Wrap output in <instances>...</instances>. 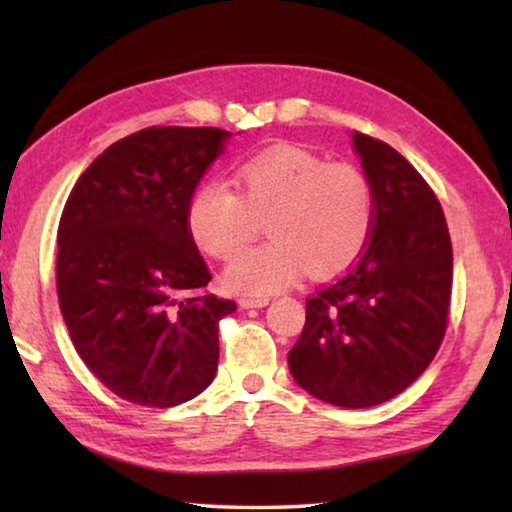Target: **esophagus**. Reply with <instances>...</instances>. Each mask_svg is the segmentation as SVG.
<instances>
[{
	"mask_svg": "<svg viewBox=\"0 0 512 512\" xmlns=\"http://www.w3.org/2000/svg\"><path fill=\"white\" fill-rule=\"evenodd\" d=\"M268 305V298L266 296H241L239 298V307L241 309H259V307H266Z\"/></svg>",
	"mask_w": 512,
	"mask_h": 512,
	"instance_id": "1",
	"label": "esophagus"
}]
</instances>
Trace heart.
Masks as SVG:
<instances>
[{
  "label": "heart",
  "mask_w": 512,
  "mask_h": 512,
  "mask_svg": "<svg viewBox=\"0 0 512 512\" xmlns=\"http://www.w3.org/2000/svg\"><path fill=\"white\" fill-rule=\"evenodd\" d=\"M235 180L239 192L212 180L187 207L194 241L216 259L235 257L266 219L271 239L241 253L225 271L232 289L273 293L302 271L339 275L366 250L375 228V192L352 164L277 144L241 162Z\"/></svg>",
  "instance_id": "1"
}]
</instances>
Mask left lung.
I'll return each mask as SVG.
<instances>
[{
  "instance_id": "1",
  "label": "left lung",
  "mask_w": 512,
  "mask_h": 512,
  "mask_svg": "<svg viewBox=\"0 0 512 512\" xmlns=\"http://www.w3.org/2000/svg\"><path fill=\"white\" fill-rule=\"evenodd\" d=\"M352 146L375 192V228L359 262L307 300L289 370L318 400L368 409L436 357L454 266L443 207L413 164L363 133H352Z\"/></svg>"
}]
</instances>
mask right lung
<instances>
[{
	"instance_id": "add662e5",
	"label": "right lung",
	"mask_w": 512,
	"mask_h": 512,
	"mask_svg": "<svg viewBox=\"0 0 512 512\" xmlns=\"http://www.w3.org/2000/svg\"><path fill=\"white\" fill-rule=\"evenodd\" d=\"M232 133L153 126L110 144L69 194L58 225L56 287L67 332L121 400L178 406L219 366L232 300L212 280L187 225L192 194Z\"/></svg>"
}]
</instances>
